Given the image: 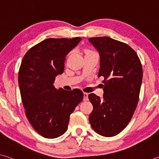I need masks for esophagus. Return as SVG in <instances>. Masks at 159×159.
Segmentation results:
<instances>
[{
    "mask_svg": "<svg viewBox=\"0 0 159 159\" xmlns=\"http://www.w3.org/2000/svg\"><path fill=\"white\" fill-rule=\"evenodd\" d=\"M83 100L84 101L88 100V93H87V92H84V93H83Z\"/></svg>",
    "mask_w": 159,
    "mask_h": 159,
    "instance_id": "34e87169",
    "label": "esophagus"
}]
</instances>
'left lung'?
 Returning a JSON list of instances; mask_svg holds the SVG:
<instances>
[{
    "instance_id": "left-lung-1",
    "label": "left lung",
    "mask_w": 159,
    "mask_h": 159,
    "mask_svg": "<svg viewBox=\"0 0 159 159\" xmlns=\"http://www.w3.org/2000/svg\"><path fill=\"white\" fill-rule=\"evenodd\" d=\"M99 51L103 77V98L94 93L88 98L93 106L89 120L94 131L105 137L117 135L128 125L137 107L143 68L137 53L125 43L108 37H91Z\"/></svg>"
}]
</instances>
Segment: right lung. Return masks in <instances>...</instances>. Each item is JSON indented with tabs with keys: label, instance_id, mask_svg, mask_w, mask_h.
Wrapping results in <instances>:
<instances>
[{
	"label": "right lung",
	"instance_id": "1",
	"mask_svg": "<svg viewBox=\"0 0 159 159\" xmlns=\"http://www.w3.org/2000/svg\"><path fill=\"white\" fill-rule=\"evenodd\" d=\"M81 38H49L28 50L19 71V85L25 115L30 125L46 138L64 134L70 115L83 99L79 89H57L56 77L65 69V57Z\"/></svg>",
	"mask_w": 159,
	"mask_h": 159
}]
</instances>
